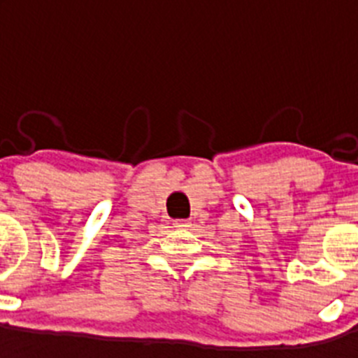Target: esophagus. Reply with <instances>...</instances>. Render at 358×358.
<instances>
[{"label":"esophagus","instance_id":"esophagus-1","mask_svg":"<svg viewBox=\"0 0 358 358\" xmlns=\"http://www.w3.org/2000/svg\"><path fill=\"white\" fill-rule=\"evenodd\" d=\"M173 227H177V229H185V227H189V222L188 220H176V222H173Z\"/></svg>","mask_w":358,"mask_h":358}]
</instances>
